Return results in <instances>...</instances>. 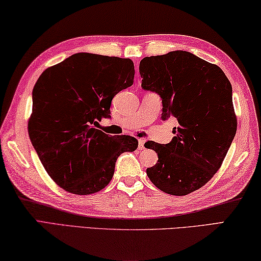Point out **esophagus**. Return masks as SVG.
Instances as JSON below:
<instances>
[{"instance_id":"34e87169","label":"esophagus","mask_w":261,"mask_h":261,"mask_svg":"<svg viewBox=\"0 0 261 261\" xmlns=\"http://www.w3.org/2000/svg\"><path fill=\"white\" fill-rule=\"evenodd\" d=\"M144 143H145V140H143V139H140L139 140V149L140 150L144 149Z\"/></svg>"}]
</instances>
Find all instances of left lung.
I'll return each mask as SVG.
<instances>
[{
    "label": "left lung",
    "instance_id": "1",
    "mask_svg": "<svg viewBox=\"0 0 261 261\" xmlns=\"http://www.w3.org/2000/svg\"><path fill=\"white\" fill-rule=\"evenodd\" d=\"M140 74L142 88L162 98L163 120L179 122L170 143L144 144L158 154L147 174L164 193L188 195L212 179L235 138L230 82L220 67L184 50L144 57Z\"/></svg>",
    "mask_w": 261,
    "mask_h": 261
}]
</instances>
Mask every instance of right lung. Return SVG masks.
Masks as SVG:
<instances>
[{
  "label": "right lung",
  "mask_w": 261,
  "mask_h": 261,
  "mask_svg": "<svg viewBox=\"0 0 261 261\" xmlns=\"http://www.w3.org/2000/svg\"><path fill=\"white\" fill-rule=\"evenodd\" d=\"M129 58L77 53L45 70L32 93L29 135L49 176L68 193H97L111 181L133 136H109L95 126L110 118L112 98L134 82Z\"/></svg>",
  "instance_id": "right-lung-1"
}]
</instances>
